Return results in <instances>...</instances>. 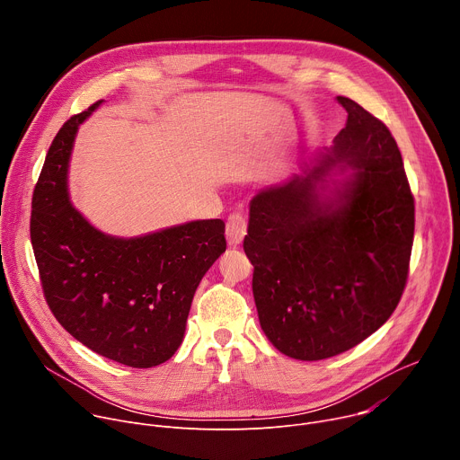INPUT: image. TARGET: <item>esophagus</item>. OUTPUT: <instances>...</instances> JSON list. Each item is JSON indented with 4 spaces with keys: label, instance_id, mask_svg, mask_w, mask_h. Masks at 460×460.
<instances>
[{
    "label": "esophagus",
    "instance_id": "34e87169",
    "mask_svg": "<svg viewBox=\"0 0 460 460\" xmlns=\"http://www.w3.org/2000/svg\"><path fill=\"white\" fill-rule=\"evenodd\" d=\"M245 234H247V222H245V218L240 213H233L227 218V224H226V236H227L229 245H233V247L240 245Z\"/></svg>",
    "mask_w": 460,
    "mask_h": 460
}]
</instances>
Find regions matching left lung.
<instances>
[{"label":"left lung","instance_id":"8db88e82","mask_svg":"<svg viewBox=\"0 0 460 460\" xmlns=\"http://www.w3.org/2000/svg\"><path fill=\"white\" fill-rule=\"evenodd\" d=\"M337 102L348 121L333 146L252 196L243 238L261 332L296 360L360 344L408 280L415 204L401 151L378 118Z\"/></svg>","mask_w":460,"mask_h":460}]
</instances>
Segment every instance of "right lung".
Instances as JSON below:
<instances>
[{"label":"right lung","instance_id":"obj_1","mask_svg":"<svg viewBox=\"0 0 460 460\" xmlns=\"http://www.w3.org/2000/svg\"><path fill=\"white\" fill-rule=\"evenodd\" d=\"M103 100L63 123L32 196L31 242L56 320L94 353L153 367L180 348L196 288L226 251V224L194 220L142 236L96 229L71 202L78 127Z\"/></svg>","mask_w":460,"mask_h":460}]
</instances>
